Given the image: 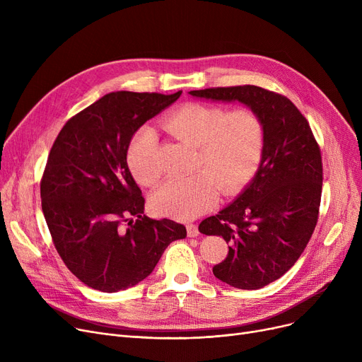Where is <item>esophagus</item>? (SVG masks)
I'll use <instances>...</instances> for the list:
<instances>
[{
  "label": "esophagus",
  "mask_w": 362,
  "mask_h": 362,
  "mask_svg": "<svg viewBox=\"0 0 362 362\" xmlns=\"http://www.w3.org/2000/svg\"><path fill=\"white\" fill-rule=\"evenodd\" d=\"M186 230H187V236L189 238H197L199 235V230H198V226L197 224H187L186 226Z\"/></svg>",
  "instance_id": "esophagus-1"
}]
</instances>
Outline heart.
Returning a JSON list of instances; mask_svg holds the SVG:
<instances>
[{"instance_id":"heart-1","label":"heart","mask_w":362,"mask_h":362,"mask_svg":"<svg viewBox=\"0 0 362 362\" xmlns=\"http://www.w3.org/2000/svg\"><path fill=\"white\" fill-rule=\"evenodd\" d=\"M171 136L195 148L194 170L186 180H168L152 197L158 214L192 220L216 204L217 189L230 195L248 183L259 165L264 148V124L250 108L229 111L221 105L189 103L163 119ZM157 135L149 127L133 133L126 151L130 173L139 183L158 182L156 163Z\"/></svg>"}]
</instances>
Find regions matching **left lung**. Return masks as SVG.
I'll return each instance as SVG.
<instances>
[{"label":"left lung","mask_w":362,"mask_h":362,"mask_svg":"<svg viewBox=\"0 0 362 362\" xmlns=\"http://www.w3.org/2000/svg\"><path fill=\"white\" fill-rule=\"evenodd\" d=\"M213 101H239L264 124V148L251 183L226 208L199 224L204 235L229 243L213 273L238 289H259L298 261L318 220L322 186L320 146L295 104L254 85L189 92Z\"/></svg>","instance_id":"left-lung-1"}]
</instances>
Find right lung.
Instances as JSON below:
<instances>
[{"label": "right lung", "mask_w": 362, "mask_h": 362, "mask_svg": "<svg viewBox=\"0 0 362 362\" xmlns=\"http://www.w3.org/2000/svg\"><path fill=\"white\" fill-rule=\"evenodd\" d=\"M180 95L107 93L73 116L49 151L42 213L57 252L92 289L135 286L171 242L186 238L183 224L144 214L145 199L126 161L133 133Z\"/></svg>", "instance_id": "1"}]
</instances>
